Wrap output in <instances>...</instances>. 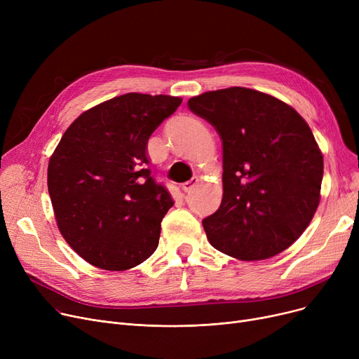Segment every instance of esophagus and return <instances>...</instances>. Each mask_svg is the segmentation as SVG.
<instances>
[{"label":"esophagus","mask_w":359,"mask_h":359,"mask_svg":"<svg viewBox=\"0 0 359 359\" xmlns=\"http://www.w3.org/2000/svg\"><path fill=\"white\" fill-rule=\"evenodd\" d=\"M198 182H199V179L198 177H194V179H191V180H187V182H184L183 184H182V189H183V192H191L194 187L198 184Z\"/></svg>","instance_id":"1"}]
</instances>
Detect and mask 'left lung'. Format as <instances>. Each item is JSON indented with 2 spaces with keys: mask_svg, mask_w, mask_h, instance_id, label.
<instances>
[{
  "mask_svg": "<svg viewBox=\"0 0 359 359\" xmlns=\"http://www.w3.org/2000/svg\"><path fill=\"white\" fill-rule=\"evenodd\" d=\"M187 104L222 140V201L202 221L210 243L246 262L288 249L320 203L323 154L309 123L285 102L246 87L206 91Z\"/></svg>",
  "mask_w": 359,
  "mask_h": 359,
  "instance_id": "8db88e82",
  "label": "left lung"
}]
</instances>
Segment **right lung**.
I'll return each instance as SVG.
<instances>
[{
  "label": "right lung",
  "mask_w": 359,
  "mask_h": 359,
  "mask_svg": "<svg viewBox=\"0 0 359 359\" xmlns=\"http://www.w3.org/2000/svg\"><path fill=\"white\" fill-rule=\"evenodd\" d=\"M182 97L126 93L75 119L48 165L56 225L90 265L135 268L158 246L173 198L153 175L147 144Z\"/></svg>",
  "instance_id": "obj_1"
}]
</instances>
